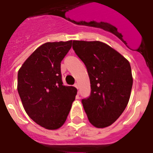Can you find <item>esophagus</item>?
Masks as SVG:
<instances>
[{"mask_svg": "<svg viewBox=\"0 0 153 153\" xmlns=\"http://www.w3.org/2000/svg\"><path fill=\"white\" fill-rule=\"evenodd\" d=\"M75 87L77 88H78V83H75Z\"/></svg>", "mask_w": 153, "mask_h": 153, "instance_id": "34e87169", "label": "esophagus"}]
</instances>
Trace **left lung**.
I'll list each match as a JSON object with an SVG mask.
<instances>
[{
	"label": "left lung",
	"instance_id": "obj_1",
	"mask_svg": "<svg viewBox=\"0 0 153 153\" xmlns=\"http://www.w3.org/2000/svg\"><path fill=\"white\" fill-rule=\"evenodd\" d=\"M75 54L85 65L91 94L82 100L91 125L105 128L122 115L129 101L132 87L128 61L103 42L73 41Z\"/></svg>",
	"mask_w": 153,
	"mask_h": 153
}]
</instances>
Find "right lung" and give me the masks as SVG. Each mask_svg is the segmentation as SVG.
<instances>
[{
	"instance_id": "right-lung-1",
	"label": "right lung",
	"mask_w": 153,
	"mask_h": 153,
	"mask_svg": "<svg viewBox=\"0 0 153 153\" xmlns=\"http://www.w3.org/2000/svg\"><path fill=\"white\" fill-rule=\"evenodd\" d=\"M72 41L47 42L30 54L18 74V91L26 113L47 129L63 126L77 94L76 88L63 85L61 62Z\"/></svg>"
}]
</instances>
